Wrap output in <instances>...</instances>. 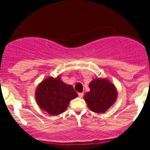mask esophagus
Instances as JSON below:
<instances>
[{
	"label": "esophagus",
	"instance_id": "1",
	"mask_svg": "<svg viewBox=\"0 0 150 150\" xmlns=\"http://www.w3.org/2000/svg\"><path fill=\"white\" fill-rule=\"evenodd\" d=\"M83 95H84V94L82 92L78 93V96H79V97H80V98H82V97H83Z\"/></svg>",
	"mask_w": 150,
	"mask_h": 150
}]
</instances>
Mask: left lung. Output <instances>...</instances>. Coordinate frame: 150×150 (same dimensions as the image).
I'll list each match as a JSON object with an SVG mask.
<instances>
[{
  "instance_id": "left-lung-1",
  "label": "left lung",
  "mask_w": 150,
  "mask_h": 150,
  "mask_svg": "<svg viewBox=\"0 0 150 150\" xmlns=\"http://www.w3.org/2000/svg\"><path fill=\"white\" fill-rule=\"evenodd\" d=\"M89 87L90 91L85 94L84 99L93 112L104 113L116 100V87L106 79H94L89 83Z\"/></svg>"
}]
</instances>
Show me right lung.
<instances>
[{
  "label": "right lung",
  "instance_id": "add662e5",
  "mask_svg": "<svg viewBox=\"0 0 150 150\" xmlns=\"http://www.w3.org/2000/svg\"><path fill=\"white\" fill-rule=\"evenodd\" d=\"M77 96L73 86L65 84L59 76L45 79L38 85L35 92L37 104L51 116L64 112L70 100Z\"/></svg>",
  "mask_w": 150,
  "mask_h": 150
}]
</instances>
